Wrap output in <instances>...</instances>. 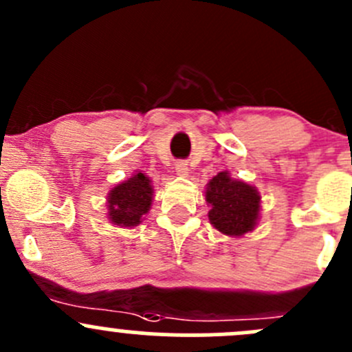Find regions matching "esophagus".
<instances>
[{
  "label": "esophagus",
  "instance_id": "esophagus-1",
  "mask_svg": "<svg viewBox=\"0 0 352 352\" xmlns=\"http://www.w3.org/2000/svg\"><path fill=\"white\" fill-rule=\"evenodd\" d=\"M175 170H177V173H179V175H189V166H187V163L179 162L175 165Z\"/></svg>",
  "mask_w": 352,
  "mask_h": 352
}]
</instances>
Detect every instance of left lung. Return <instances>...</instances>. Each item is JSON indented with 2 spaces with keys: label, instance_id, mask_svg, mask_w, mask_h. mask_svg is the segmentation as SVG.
I'll return each instance as SVG.
<instances>
[{
  "label": "left lung",
  "instance_id": "1",
  "mask_svg": "<svg viewBox=\"0 0 352 352\" xmlns=\"http://www.w3.org/2000/svg\"><path fill=\"white\" fill-rule=\"evenodd\" d=\"M206 201L211 204L209 221L221 233L242 236L254 230L261 209V196L252 186L230 179L226 172H219L208 184Z\"/></svg>",
  "mask_w": 352,
  "mask_h": 352
}]
</instances>
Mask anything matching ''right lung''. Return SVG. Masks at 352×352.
I'll use <instances>...</instances> for the list:
<instances>
[{
    "instance_id": "add662e5",
    "label": "right lung",
    "mask_w": 352,
    "mask_h": 352,
    "mask_svg": "<svg viewBox=\"0 0 352 352\" xmlns=\"http://www.w3.org/2000/svg\"><path fill=\"white\" fill-rule=\"evenodd\" d=\"M151 199L153 189L150 186V179L141 172L136 173L110 190V221L117 226H138L150 209Z\"/></svg>"
}]
</instances>
